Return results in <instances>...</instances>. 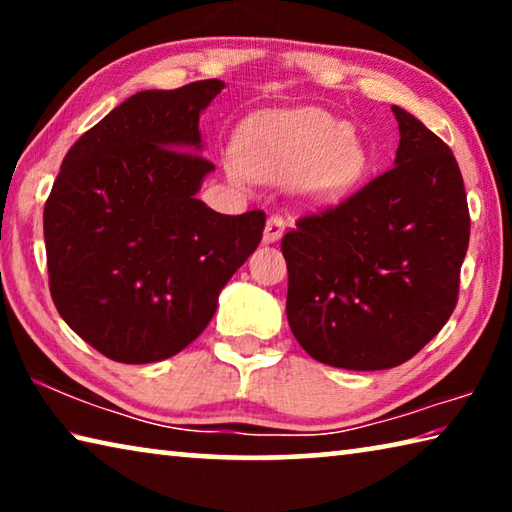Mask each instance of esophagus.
<instances>
[{
  "label": "esophagus",
  "instance_id": "obj_1",
  "mask_svg": "<svg viewBox=\"0 0 512 512\" xmlns=\"http://www.w3.org/2000/svg\"><path fill=\"white\" fill-rule=\"evenodd\" d=\"M284 228H287V221H284L282 216H271L264 228V244H275V241H280V237L284 235Z\"/></svg>",
  "mask_w": 512,
  "mask_h": 512
}]
</instances>
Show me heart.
Here are the masks:
<instances>
[{
  "mask_svg": "<svg viewBox=\"0 0 512 512\" xmlns=\"http://www.w3.org/2000/svg\"><path fill=\"white\" fill-rule=\"evenodd\" d=\"M368 153L352 126L320 108L268 112L253 117L237 142V160L225 162L228 178L239 187L257 180L300 176L311 198H339L359 183Z\"/></svg>",
  "mask_w": 512,
  "mask_h": 512,
  "instance_id": "b5f03b06",
  "label": "heart"
}]
</instances>
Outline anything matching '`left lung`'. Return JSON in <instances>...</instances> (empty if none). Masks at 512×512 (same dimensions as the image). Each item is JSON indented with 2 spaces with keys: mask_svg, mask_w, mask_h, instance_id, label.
<instances>
[{
  "mask_svg": "<svg viewBox=\"0 0 512 512\" xmlns=\"http://www.w3.org/2000/svg\"><path fill=\"white\" fill-rule=\"evenodd\" d=\"M395 167L302 214L282 239L287 318L309 357L386 370L415 357L452 316L470 244L463 176L449 146L393 106Z\"/></svg>",
  "mask_w": 512,
  "mask_h": 512,
  "instance_id": "1",
  "label": "left lung"
}]
</instances>
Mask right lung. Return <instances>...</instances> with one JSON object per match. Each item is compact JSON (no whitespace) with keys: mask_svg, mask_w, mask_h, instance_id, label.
Returning a JSON list of instances; mask_svg holds the SVG:
<instances>
[{"mask_svg":"<svg viewBox=\"0 0 512 512\" xmlns=\"http://www.w3.org/2000/svg\"><path fill=\"white\" fill-rule=\"evenodd\" d=\"M223 85L137 92L60 164L45 203L49 291L65 323L112 361L185 350L262 241V210L230 216L196 198L214 169L196 153L198 115Z\"/></svg>","mask_w":512,"mask_h":512,"instance_id":"right-lung-1","label":"right lung"}]
</instances>
